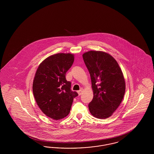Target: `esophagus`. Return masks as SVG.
<instances>
[{"label": "esophagus", "mask_w": 154, "mask_h": 154, "mask_svg": "<svg viewBox=\"0 0 154 154\" xmlns=\"http://www.w3.org/2000/svg\"><path fill=\"white\" fill-rule=\"evenodd\" d=\"M83 91H84V89H81L79 91H78V94H79V95L80 96L82 94Z\"/></svg>", "instance_id": "1"}]
</instances>
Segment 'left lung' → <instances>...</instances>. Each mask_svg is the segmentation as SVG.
Segmentation results:
<instances>
[{"label":"left lung","mask_w":154,"mask_h":154,"mask_svg":"<svg viewBox=\"0 0 154 154\" xmlns=\"http://www.w3.org/2000/svg\"><path fill=\"white\" fill-rule=\"evenodd\" d=\"M82 58L91 75L94 92L88 105L95 117H110L122 102L125 92L123 73L117 60L110 54L100 51H89Z\"/></svg>","instance_id":"1"}]
</instances>
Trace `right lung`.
Masks as SVG:
<instances>
[{"label": "right lung", "mask_w": 154, "mask_h": 154, "mask_svg": "<svg viewBox=\"0 0 154 154\" xmlns=\"http://www.w3.org/2000/svg\"><path fill=\"white\" fill-rule=\"evenodd\" d=\"M74 55L58 53L51 55L38 66L33 82V93L38 107L45 116L54 120L69 114L73 99L78 96L71 90L66 73L72 66Z\"/></svg>", "instance_id": "right-lung-1"}]
</instances>
